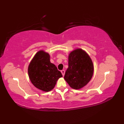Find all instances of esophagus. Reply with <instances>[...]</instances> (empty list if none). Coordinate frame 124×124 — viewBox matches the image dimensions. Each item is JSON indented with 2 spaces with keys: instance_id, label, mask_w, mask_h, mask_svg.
Listing matches in <instances>:
<instances>
[{
  "instance_id": "esophagus-1",
  "label": "esophagus",
  "mask_w": 124,
  "mask_h": 124,
  "mask_svg": "<svg viewBox=\"0 0 124 124\" xmlns=\"http://www.w3.org/2000/svg\"><path fill=\"white\" fill-rule=\"evenodd\" d=\"M61 73H62V75H63V76H64V74H65V70H62L61 71Z\"/></svg>"
}]
</instances>
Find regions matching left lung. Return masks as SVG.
Masks as SVG:
<instances>
[{
    "mask_svg": "<svg viewBox=\"0 0 124 124\" xmlns=\"http://www.w3.org/2000/svg\"><path fill=\"white\" fill-rule=\"evenodd\" d=\"M93 73V66L89 56L81 49L70 52L68 57V68L64 78L69 85L79 89L87 84Z\"/></svg>",
    "mask_w": 124,
    "mask_h": 124,
    "instance_id": "1",
    "label": "left lung"
}]
</instances>
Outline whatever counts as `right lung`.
<instances>
[{"mask_svg": "<svg viewBox=\"0 0 124 124\" xmlns=\"http://www.w3.org/2000/svg\"><path fill=\"white\" fill-rule=\"evenodd\" d=\"M28 72L34 86L46 92L53 89L57 80L62 77L55 65L50 62L49 54L43 51L35 54L29 65Z\"/></svg>", "mask_w": 124, "mask_h": 124, "instance_id": "right-lung-1", "label": "right lung"}]
</instances>
